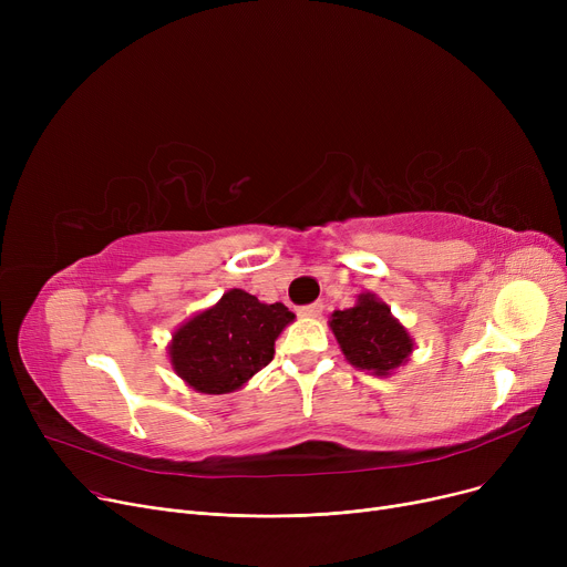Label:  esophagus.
<instances>
[{"label":"esophagus","mask_w":567,"mask_h":567,"mask_svg":"<svg viewBox=\"0 0 567 567\" xmlns=\"http://www.w3.org/2000/svg\"><path fill=\"white\" fill-rule=\"evenodd\" d=\"M321 310H323V303H310V306H303V308H299V315L301 317H310V319H315V317H319L321 315Z\"/></svg>","instance_id":"34e87169"}]
</instances>
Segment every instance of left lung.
I'll use <instances>...</instances> for the list:
<instances>
[{
  "mask_svg": "<svg viewBox=\"0 0 567 567\" xmlns=\"http://www.w3.org/2000/svg\"><path fill=\"white\" fill-rule=\"evenodd\" d=\"M329 326L344 359L374 377H391L413 351V338L402 321L372 291L359 293L353 308L336 310L329 317Z\"/></svg>",
  "mask_w": 567,
  "mask_h": 567,
  "instance_id": "left-lung-1",
  "label": "left lung"
}]
</instances>
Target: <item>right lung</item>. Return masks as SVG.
<instances>
[{
	"mask_svg": "<svg viewBox=\"0 0 567 567\" xmlns=\"http://www.w3.org/2000/svg\"><path fill=\"white\" fill-rule=\"evenodd\" d=\"M293 319L282 303H261L244 289H229L172 333V370L197 393H234L274 361L276 340Z\"/></svg>",
	"mask_w": 567,
	"mask_h": 567,
	"instance_id": "right-lung-1",
	"label": "right lung"
}]
</instances>
